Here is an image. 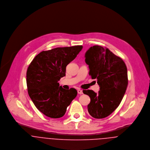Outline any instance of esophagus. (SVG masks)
Wrapping results in <instances>:
<instances>
[{
	"mask_svg": "<svg viewBox=\"0 0 150 150\" xmlns=\"http://www.w3.org/2000/svg\"><path fill=\"white\" fill-rule=\"evenodd\" d=\"M77 92H78V93H79V94H80V95L83 93V91H82V90H81V89H78V90H77Z\"/></svg>",
	"mask_w": 150,
	"mask_h": 150,
	"instance_id": "1",
	"label": "esophagus"
}]
</instances>
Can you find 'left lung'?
<instances>
[{"label":"left lung","mask_w":150,"mask_h":150,"mask_svg":"<svg viewBox=\"0 0 150 150\" xmlns=\"http://www.w3.org/2000/svg\"><path fill=\"white\" fill-rule=\"evenodd\" d=\"M85 58L89 75L97 80L100 87L98 93L83 91L91 99L88 111L95 118H103L118 107L125 95L128 83L127 68L121 58L99 45L91 47Z\"/></svg>","instance_id":"1"}]
</instances>
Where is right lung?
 <instances>
[{
  "mask_svg": "<svg viewBox=\"0 0 150 150\" xmlns=\"http://www.w3.org/2000/svg\"><path fill=\"white\" fill-rule=\"evenodd\" d=\"M82 45L43 51L29 64L26 72L28 94L36 108L52 118L63 117L77 91L65 89L58 81L65 76L66 66L73 61Z\"/></svg>",
  "mask_w": 150,
  "mask_h": 150,
  "instance_id": "add662e5",
  "label": "right lung"
}]
</instances>
